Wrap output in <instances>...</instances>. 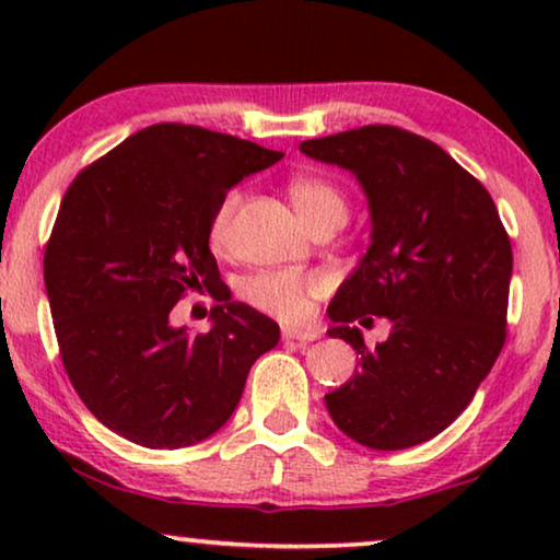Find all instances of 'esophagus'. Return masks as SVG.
Returning <instances> with one entry per match:
<instances>
[{
	"label": "esophagus",
	"mask_w": 560,
	"mask_h": 560,
	"mask_svg": "<svg viewBox=\"0 0 560 560\" xmlns=\"http://www.w3.org/2000/svg\"><path fill=\"white\" fill-rule=\"evenodd\" d=\"M282 339L298 341V343H308V341H316L318 334L316 331H298V328H282Z\"/></svg>",
	"instance_id": "1"
}]
</instances>
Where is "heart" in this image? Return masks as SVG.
<instances>
[{
    "instance_id": "1",
    "label": "heart",
    "mask_w": 560,
    "mask_h": 560,
    "mask_svg": "<svg viewBox=\"0 0 560 560\" xmlns=\"http://www.w3.org/2000/svg\"><path fill=\"white\" fill-rule=\"evenodd\" d=\"M290 201H293L298 217L305 221V226L318 229L328 221H347V196L336 183L318 178V175H303L290 183ZM240 190H229L221 198L211 219V244L213 247H226L232 236L234 213L240 209ZM324 290V280L318 275L308 272H259L255 278L244 280L240 295L257 311L267 316L295 324L311 313V301Z\"/></svg>"
}]
</instances>
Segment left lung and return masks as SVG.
<instances>
[{
    "mask_svg": "<svg viewBox=\"0 0 560 560\" xmlns=\"http://www.w3.org/2000/svg\"><path fill=\"white\" fill-rule=\"evenodd\" d=\"M301 152L354 173L372 219L370 249L326 311L328 336L362 357L326 395L328 416L366 448L418 446L462 416L500 357L510 236L487 188L425 137L370 125ZM359 315L389 317L388 341L366 350Z\"/></svg>",
    "mask_w": 560,
    "mask_h": 560,
    "instance_id": "obj_1",
    "label": "left lung"
}]
</instances>
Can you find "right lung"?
Listing matches in <instances>:
<instances>
[{
	"label": "right lung",
	"instance_id": "obj_1",
	"mask_svg": "<svg viewBox=\"0 0 560 560\" xmlns=\"http://www.w3.org/2000/svg\"><path fill=\"white\" fill-rule=\"evenodd\" d=\"M282 152L194 125H152L75 175L45 247V290L68 380L96 420L148 448H183L232 418L280 326L247 303L190 334L171 311L219 293L211 219ZM224 285V282H222Z\"/></svg>",
	"mask_w": 560,
	"mask_h": 560
}]
</instances>
